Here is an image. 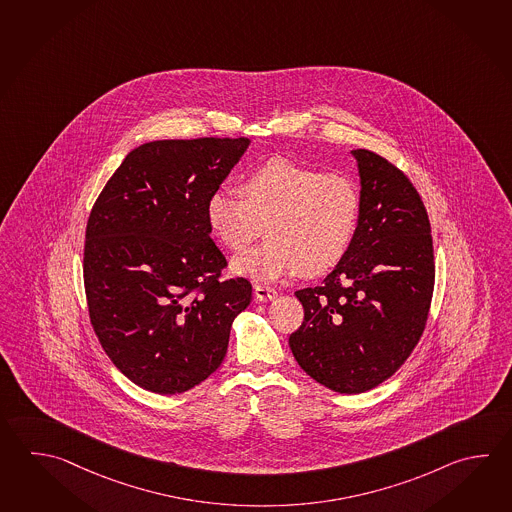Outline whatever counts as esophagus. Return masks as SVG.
Masks as SVG:
<instances>
[{"instance_id":"obj_1","label":"esophagus","mask_w":512,"mask_h":512,"mask_svg":"<svg viewBox=\"0 0 512 512\" xmlns=\"http://www.w3.org/2000/svg\"><path fill=\"white\" fill-rule=\"evenodd\" d=\"M253 293H255V299H257L259 303L273 301V299L277 297V290H275V288H270V286H259V284L253 288Z\"/></svg>"}]
</instances>
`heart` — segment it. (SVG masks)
<instances>
[{
    "instance_id": "obj_1",
    "label": "heart",
    "mask_w": 512,
    "mask_h": 512,
    "mask_svg": "<svg viewBox=\"0 0 512 512\" xmlns=\"http://www.w3.org/2000/svg\"><path fill=\"white\" fill-rule=\"evenodd\" d=\"M240 196L219 189L208 199L209 228L231 253H246L266 226L268 242L231 264L255 281L303 272L319 277L337 268L354 244L361 197L345 175L270 158L246 173Z\"/></svg>"
}]
</instances>
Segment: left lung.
<instances>
[{"instance_id":"obj_1","label":"left lung","mask_w":512,"mask_h":512,"mask_svg":"<svg viewBox=\"0 0 512 512\" xmlns=\"http://www.w3.org/2000/svg\"><path fill=\"white\" fill-rule=\"evenodd\" d=\"M352 155L361 182L354 244L321 286L295 292L304 321L290 335L299 366L339 394L381 385L407 361L436 272L427 209L407 175L368 149Z\"/></svg>"}]
</instances>
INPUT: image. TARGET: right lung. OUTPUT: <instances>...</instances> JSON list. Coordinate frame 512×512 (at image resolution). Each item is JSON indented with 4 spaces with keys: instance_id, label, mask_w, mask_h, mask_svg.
Returning <instances> with one entry per match:
<instances>
[{
    "instance_id": "obj_1",
    "label": "right lung",
    "mask_w": 512,
    "mask_h": 512,
    "mask_svg": "<svg viewBox=\"0 0 512 512\" xmlns=\"http://www.w3.org/2000/svg\"><path fill=\"white\" fill-rule=\"evenodd\" d=\"M248 138L155 140L133 149L94 202L84 284L94 334L116 368L155 394L211 376L233 319L251 303L248 279H220L208 199Z\"/></svg>"
}]
</instances>
